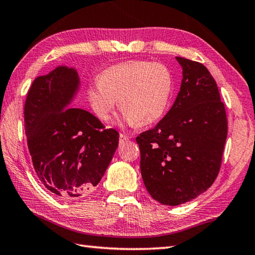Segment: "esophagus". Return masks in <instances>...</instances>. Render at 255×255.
<instances>
[{"label":"esophagus","instance_id":"obj_1","mask_svg":"<svg viewBox=\"0 0 255 255\" xmlns=\"http://www.w3.org/2000/svg\"><path fill=\"white\" fill-rule=\"evenodd\" d=\"M128 140V136H127V135H124V134H120V144L127 143Z\"/></svg>","mask_w":255,"mask_h":255}]
</instances>
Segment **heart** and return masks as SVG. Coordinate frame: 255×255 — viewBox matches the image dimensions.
I'll return each mask as SVG.
<instances>
[{
    "mask_svg": "<svg viewBox=\"0 0 255 255\" xmlns=\"http://www.w3.org/2000/svg\"><path fill=\"white\" fill-rule=\"evenodd\" d=\"M173 87L172 73L162 63L135 60L112 65L90 84L86 97L100 121H108L119 99L120 126H149L165 115Z\"/></svg>",
    "mask_w": 255,
    "mask_h": 255,
    "instance_id": "obj_1",
    "label": "heart"
}]
</instances>
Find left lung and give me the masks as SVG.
<instances>
[{"label":"left lung","mask_w":255,"mask_h":255,"mask_svg":"<svg viewBox=\"0 0 255 255\" xmlns=\"http://www.w3.org/2000/svg\"><path fill=\"white\" fill-rule=\"evenodd\" d=\"M182 82L157 126L140 133V172L152 199L175 206L195 199L217 178L227 138V116L206 67L177 56Z\"/></svg>","instance_id":"left-lung-1"}]
</instances>
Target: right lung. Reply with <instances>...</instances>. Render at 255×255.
Here are the masks:
<instances>
[{
    "instance_id": "1",
    "label": "right lung",
    "mask_w": 255,
    "mask_h": 255,
    "mask_svg": "<svg viewBox=\"0 0 255 255\" xmlns=\"http://www.w3.org/2000/svg\"><path fill=\"white\" fill-rule=\"evenodd\" d=\"M75 69L58 66L37 77L24 108L25 131L38 179L63 200L87 195L100 182L119 144L86 110L68 107L80 88Z\"/></svg>"
}]
</instances>
